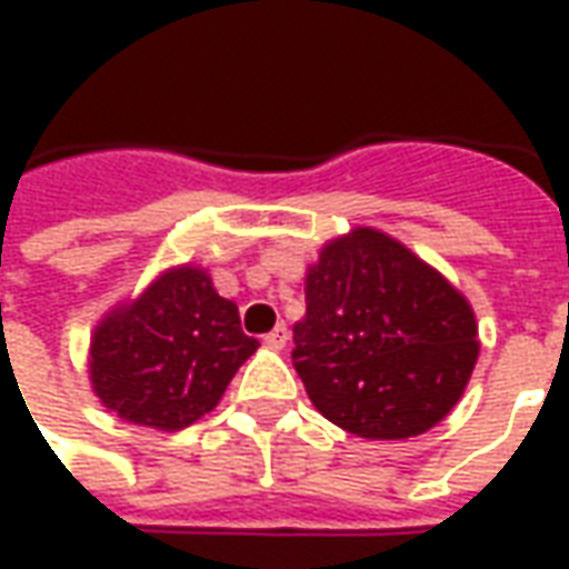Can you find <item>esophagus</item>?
<instances>
[{"instance_id": "34e87169", "label": "esophagus", "mask_w": 569, "mask_h": 569, "mask_svg": "<svg viewBox=\"0 0 569 569\" xmlns=\"http://www.w3.org/2000/svg\"><path fill=\"white\" fill-rule=\"evenodd\" d=\"M261 341H264V347H271V350H283L286 341H289V329H286V326H277V329L264 335Z\"/></svg>"}]
</instances>
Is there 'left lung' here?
<instances>
[{
  "instance_id": "left-lung-1",
  "label": "left lung",
  "mask_w": 569,
  "mask_h": 569,
  "mask_svg": "<svg viewBox=\"0 0 569 569\" xmlns=\"http://www.w3.org/2000/svg\"><path fill=\"white\" fill-rule=\"evenodd\" d=\"M292 366L310 402L362 439L436 427L478 359L476 313L436 268L375 228L326 243L305 277Z\"/></svg>"
}]
</instances>
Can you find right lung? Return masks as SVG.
<instances>
[{"mask_svg": "<svg viewBox=\"0 0 569 569\" xmlns=\"http://www.w3.org/2000/svg\"><path fill=\"white\" fill-rule=\"evenodd\" d=\"M259 341L240 329L234 301L210 273L182 264L93 329L91 383L109 411L176 432L219 406Z\"/></svg>", "mask_w": 569, "mask_h": 569, "instance_id": "right-lung-1", "label": "right lung"}]
</instances>
